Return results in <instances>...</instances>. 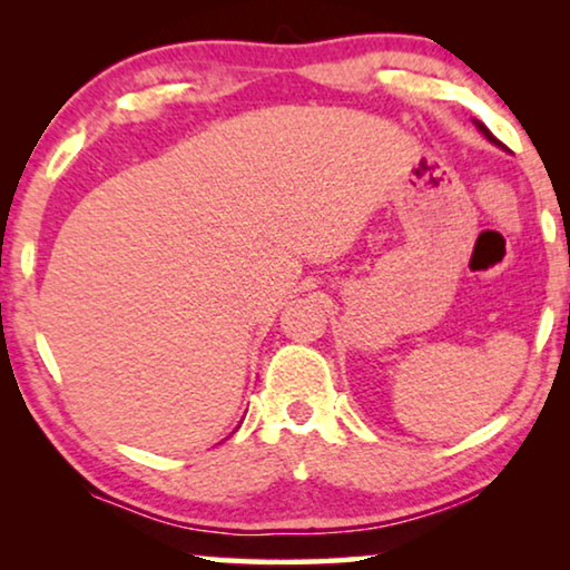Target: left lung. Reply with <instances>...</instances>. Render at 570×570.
I'll list each match as a JSON object with an SVG mask.
<instances>
[{
    "mask_svg": "<svg viewBox=\"0 0 570 570\" xmlns=\"http://www.w3.org/2000/svg\"><path fill=\"white\" fill-rule=\"evenodd\" d=\"M478 127H480V131H482V135H485V137L490 139V142H495V137H493V135H490V131H488L485 127H482V124H478Z\"/></svg>",
    "mask_w": 570,
    "mask_h": 570,
    "instance_id": "8db88e82",
    "label": "left lung"
}]
</instances>
